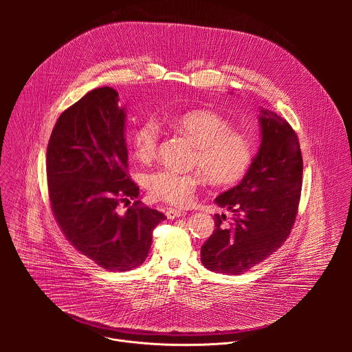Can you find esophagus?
Segmentation results:
<instances>
[{
  "label": "esophagus",
  "mask_w": 352,
  "mask_h": 352,
  "mask_svg": "<svg viewBox=\"0 0 352 352\" xmlns=\"http://www.w3.org/2000/svg\"><path fill=\"white\" fill-rule=\"evenodd\" d=\"M165 214H166V217L169 219H175V218L186 215V211L184 210H179V208H169V210H166Z\"/></svg>",
  "instance_id": "34e87169"
}]
</instances>
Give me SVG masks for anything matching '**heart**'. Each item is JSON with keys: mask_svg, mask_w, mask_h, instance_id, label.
<instances>
[{"mask_svg": "<svg viewBox=\"0 0 352 352\" xmlns=\"http://www.w3.org/2000/svg\"><path fill=\"white\" fill-rule=\"evenodd\" d=\"M172 124L186 134L194 144L192 165L202 169L177 170L161 166L146 175L145 184L155 201L183 206L194 198L204 179L215 186H232L248 172L253 160V144L248 134L236 130L232 124L208 109H192L172 119ZM162 129L149 118L133 133L131 145L141 161L155 155L160 146Z\"/></svg>", "mask_w": 352, "mask_h": 352, "instance_id": "heart-1", "label": "heart"}]
</instances>
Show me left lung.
I'll list each match as a JSON object with an SVG mask.
<instances>
[{"instance_id": "8db88e82", "label": "left lung", "mask_w": 352, "mask_h": 352, "mask_svg": "<svg viewBox=\"0 0 352 352\" xmlns=\"http://www.w3.org/2000/svg\"><path fill=\"white\" fill-rule=\"evenodd\" d=\"M261 144L240 184L215 198L232 211L215 214V229L201 245L210 271L239 275L278 251L287 240L301 198L300 140L279 115L260 109Z\"/></svg>"}]
</instances>
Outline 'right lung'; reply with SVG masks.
I'll use <instances>...</instances> for the list:
<instances>
[{"label":"right lung","instance_id":"add662e5","mask_svg":"<svg viewBox=\"0 0 352 352\" xmlns=\"http://www.w3.org/2000/svg\"><path fill=\"white\" fill-rule=\"evenodd\" d=\"M124 108L109 87L88 92L58 118L47 145L52 215L66 240L108 271L141 265L154 228L165 219L137 201L129 176ZM134 200L120 216L117 206Z\"/></svg>","mask_w":352,"mask_h":352}]
</instances>
